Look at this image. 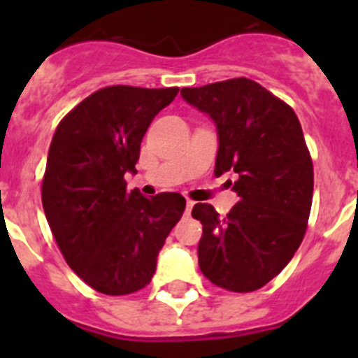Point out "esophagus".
<instances>
[{"label": "esophagus", "mask_w": 358, "mask_h": 358, "mask_svg": "<svg viewBox=\"0 0 358 358\" xmlns=\"http://www.w3.org/2000/svg\"><path fill=\"white\" fill-rule=\"evenodd\" d=\"M194 204H196V202H194V201H187V204H185V215L187 216H190V213H192Z\"/></svg>", "instance_id": "34e87169"}]
</instances>
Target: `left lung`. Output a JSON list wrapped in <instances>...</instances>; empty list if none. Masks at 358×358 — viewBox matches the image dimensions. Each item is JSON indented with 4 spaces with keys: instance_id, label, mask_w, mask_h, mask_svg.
<instances>
[{
    "instance_id": "left-lung-1",
    "label": "left lung",
    "mask_w": 358,
    "mask_h": 358,
    "mask_svg": "<svg viewBox=\"0 0 358 358\" xmlns=\"http://www.w3.org/2000/svg\"><path fill=\"white\" fill-rule=\"evenodd\" d=\"M180 95L215 122V175H236L232 190L241 197L225 218L211 204L194 206L201 272L227 291H256L282 272L305 236L313 166L301 124L287 103L246 78Z\"/></svg>"
}]
</instances>
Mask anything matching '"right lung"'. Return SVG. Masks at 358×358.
<instances>
[{"mask_svg": "<svg viewBox=\"0 0 358 358\" xmlns=\"http://www.w3.org/2000/svg\"><path fill=\"white\" fill-rule=\"evenodd\" d=\"M178 88L107 86L57 128L41 185L43 209L67 265L93 289L121 296L154 277L157 255L185 211L180 194L126 192L140 143Z\"/></svg>", "mask_w": 358, "mask_h": 358, "instance_id": "right-lung-1", "label": "right lung"}]
</instances>
